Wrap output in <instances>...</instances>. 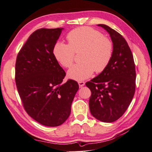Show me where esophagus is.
Returning <instances> with one entry per match:
<instances>
[{
  "label": "esophagus",
  "mask_w": 152,
  "mask_h": 152,
  "mask_svg": "<svg viewBox=\"0 0 152 152\" xmlns=\"http://www.w3.org/2000/svg\"><path fill=\"white\" fill-rule=\"evenodd\" d=\"M78 85H79V86H80V87H82V86H85V82H83V81H79L78 82Z\"/></svg>",
  "instance_id": "34e87169"
}]
</instances>
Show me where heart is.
Returning <instances> with one entry per match:
<instances>
[{
    "label": "heart",
    "mask_w": 152,
    "mask_h": 152,
    "mask_svg": "<svg viewBox=\"0 0 152 152\" xmlns=\"http://www.w3.org/2000/svg\"><path fill=\"white\" fill-rule=\"evenodd\" d=\"M69 45L57 42L53 47V55L59 63L69 67L74 62L75 52L83 50L80 64L72 66L67 76L76 80H83L93 74L102 72L112 57L113 44L102 34L93 28L81 27L74 29L67 36Z\"/></svg>",
    "instance_id": "1"
}]
</instances>
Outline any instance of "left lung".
Masks as SVG:
<instances>
[{"instance_id": "1", "label": "left lung", "mask_w": 152, "mask_h": 152, "mask_svg": "<svg viewBox=\"0 0 152 152\" xmlns=\"http://www.w3.org/2000/svg\"><path fill=\"white\" fill-rule=\"evenodd\" d=\"M97 26L110 34L113 55L106 68L86 83L91 91L89 108L96 119L112 122L124 114L133 98L135 66L131 50L123 37L104 24Z\"/></svg>"}]
</instances>
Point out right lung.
<instances>
[{"instance_id":"right-lung-1","label":"right lung","mask_w":152,"mask_h":152,"mask_svg":"<svg viewBox=\"0 0 152 152\" xmlns=\"http://www.w3.org/2000/svg\"><path fill=\"white\" fill-rule=\"evenodd\" d=\"M63 28H41L30 36L17 57L15 83L24 109L34 120L57 126L68 118L79 86L76 81L63 83L66 72L53 55Z\"/></svg>"}]
</instances>
